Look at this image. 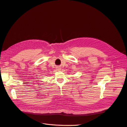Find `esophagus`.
Here are the masks:
<instances>
[{
  "mask_svg": "<svg viewBox=\"0 0 127 127\" xmlns=\"http://www.w3.org/2000/svg\"><path fill=\"white\" fill-rule=\"evenodd\" d=\"M57 69H58V70H61V67H57Z\"/></svg>",
  "mask_w": 127,
  "mask_h": 127,
  "instance_id": "34e87169",
  "label": "esophagus"
}]
</instances>
